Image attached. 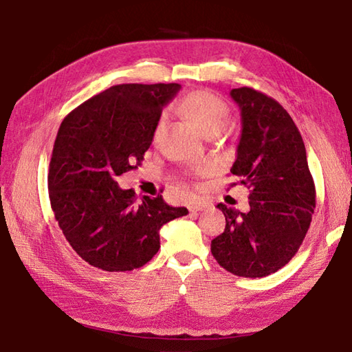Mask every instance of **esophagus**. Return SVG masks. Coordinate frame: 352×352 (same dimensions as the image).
Segmentation results:
<instances>
[{"label": "esophagus", "instance_id": "1", "mask_svg": "<svg viewBox=\"0 0 352 352\" xmlns=\"http://www.w3.org/2000/svg\"><path fill=\"white\" fill-rule=\"evenodd\" d=\"M210 207L208 202H195L192 204V206L189 207V210L192 211V213H198V211H202V210H207Z\"/></svg>", "mask_w": 352, "mask_h": 352}]
</instances>
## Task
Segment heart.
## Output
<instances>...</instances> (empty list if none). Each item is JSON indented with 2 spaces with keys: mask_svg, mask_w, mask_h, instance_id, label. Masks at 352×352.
Returning <instances> with one entry per match:
<instances>
[{
  "mask_svg": "<svg viewBox=\"0 0 352 352\" xmlns=\"http://www.w3.org/2000/svg\"><path fill=\"white\" fill-rule=\"evenodd\" d=\"M178 109L206 136L220 133L230 121V106L206 89H196L186 94L178 102ZM163 126H165V116L159 117L154 126V139L160 136Z\"/></svg>",
  "mask_w": 352,
  "mask_h": 352,
  "instance_id": "1",
  "label": "heart"
}]
</instances>
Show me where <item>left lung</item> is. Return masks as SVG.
Masks as SVG:
<instances>
[{"label":"left lung","instance_id":"obj_1","mask_svg":"<svg viewBox=\"0 0 352 352\" xmlns=\"http://www.w3.org/2000/svg\"><path fill=\"white\" fill-rule=\"evenodd\" d=\"M231 97L241 113L231 173L249 189L250 208L241 213L217 204L226 226L211 241V253L235 276L265 277L287 265L303 243L315 210V184L289 113L253 88H234Z\"/></svg>","mask_w":352,"mask_h":352}]
</instances>
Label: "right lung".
Masks as SVG:
<instances>
[{
  "instance_id": "right-lung-1",
  "label": "right lung",
  "mask_w": 352,
  "mask_h": 352,
  "mask_svg": "<svg viewBox=\"0 0 352 352\" xmlns=\"http://www.w3.org/2000/svg\"><path fill=\"white\" fill-rule=\"evenodd\" d=\"M179 84H121L88 99L61 122L49 163V199L78 255L104 272H132L160 249V228L186 216L162 195L138 202L116 178L141 165L154 126Z\"/></svg>"
}]
</instances>
